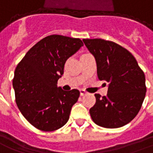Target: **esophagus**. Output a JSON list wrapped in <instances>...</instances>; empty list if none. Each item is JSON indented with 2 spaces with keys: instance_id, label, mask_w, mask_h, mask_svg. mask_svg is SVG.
Listing matches in <instances>:
<instances>
[{
  "instance_id": "esophagus-1",
  "label": "esophagus",
  "mask_w": 153,
  "mask_h": 153,
  "mask_svg": "<svg viewBox=\"0 0 153 153\" xmlns=\"http://www.w3.org/2000/svg\"><path fill=\"white\" fill-rule=\"evenodd\" d=\"M80 95L81 96H84V95H85L86 94H87V92L85 91V90H84V89H80Z\"/></svg>"
}]
</instances>
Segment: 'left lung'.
<instances>
[{
  "instance_id": "8db88e82",
  "label": "left lung",
  "mask_w": 153,
  "mask_h": 153,
  "mask_svg": "<svg viewBox=\"0 0 153 153\" xmlns=\"http://www.w3.org/2000/svg\"><path fill=\"white\" fill-rule=\"evenodd\" d=\"M83 41L94 56L98 78L108 83L106 96L95 94L96 102L89 109L93 121L106 128L128 124L138 114L146 95L143 71L128 50L113 41Z\"/></svg>"
}]
</instances>
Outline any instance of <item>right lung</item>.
Here are the masks:
<instances>
[{
    "instance_id": "1",
    "label": "right lung",
    "mask_w": 153,
    "mask_h": 153,
    "mask_svg": "<svg viewBox=\"0 0 153 153\" xmlns=\"http://www.w3.org/2000/svg\"><path fill=\"white\" fill-rule=\"evenodd\" d=\"M82 40L52 35L36 44L17 65L13 79L16 102L22 115L45 132L60 128L68 122L79 91L57 87L66 60L83 46Z\"/></svg>"
}]
</instances>
